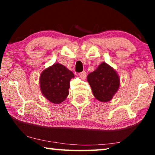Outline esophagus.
<instances>
[{
	"instance_id": "esophagus-1",
	"label": "esophagus",
	"mask_w": 155,
	"mask_h": 155,
	"mask_svg": "<svg viewBox=\"0 0 155 155\" xmlns=\"http://www.w3.org/2000/svg\"><path fill=\"white\" fill-rule=\"evenodd\" d=\"M79 75H80V78H82V79H84V78H85V77H86L87 73H86L85 71H83V72H82V73H80Z\"/></svg>"
}]
</instances>
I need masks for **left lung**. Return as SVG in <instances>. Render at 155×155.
Here are the masks:
<instances>
[{
	"label": "left lung",
	"instance_id": "left-lung-1",
	"mask_svg": "<svg viewBox=\"0 0 155 155\" xmlns=\"http://www.w3.org/2000/svg\"><path fill=\"white\" fill-rule=\"evenodd\" d=\"M87 82L95 98L101 102L111 101L120 86L118 73L107 63L102 62L87 75Z\"/></svg>",
	"mask_w": 155,
	"mask_h": 155
}]
</instances>
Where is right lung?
<instances>
[{
	"label": "right lung",
	"instance_id": "right-lung-1",
	"mask_svg": "<svg viewBox=\"0 0 155 155\" xmlns=\"http://www.w3.org/2000/svg\"><path fill=\"white\" fill-rule=\"evenodd\" d=\"M74 74L60 63H54L41 73L40 89L42 94L50 102L58 104L69 94L70 81Z\"/></svg>",
	"mask_w": 155,
	"mask_h": 155
}]
</instances>
